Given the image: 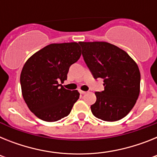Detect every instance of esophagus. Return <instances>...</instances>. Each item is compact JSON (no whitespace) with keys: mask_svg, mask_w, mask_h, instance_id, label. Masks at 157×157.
Instances as JSON below:
<instances>
[{"mask_svg":"<svg viewBox=\"0 0 157 157\" xmlns=\"http://www.w3.org/2000/svg\"><path fill=\"white\" fill-rule=\"evenodd\" d=\"M79 93H80V94H86V91H83V90H79Z\"/></svg>","mask_w":157,"mask_h":157,"instance_id":"esophagus-1","label":"esophagus"}]
</instances>
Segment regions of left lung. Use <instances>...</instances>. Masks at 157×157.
<instances>
[{"instance_id":"obj_1","label":"left lung","mask_w":157,"mask_h":157,"mask_svg":"<svg viewBox=\"0 0 157 157\" xmlns=\"http://www.w3.org/2000/svg\"><path fill=\"white\" fill-rule=\"evenodd\" d=\"M82 56L95 79H104L105 90L96 92L91 112L104 121H117L131 111L140 93L141 75L124 50L105 41L78 42Z\"/></svg>"}]
</instances>
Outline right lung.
I'll use <instances>...</instances> for the list:
<instances>
[{"instance_id": "right-lung-1", "label": "right lung", "mask_w": 157, "mask_h": 157, "mask_svg": "<svg viewBox=\"0 0 157 157\" xmlns=\"http://www.w3.org/2000/svg\"><path fill=\"white\" fill-rule=\"evenodd\" d=\"M77 42L50 44L32 55L20 75L22 94L31 111L40 120L55 122L68 116L79 98L78 90H66L69 67L79 59Z\"/></svg>"}]
</instances>
